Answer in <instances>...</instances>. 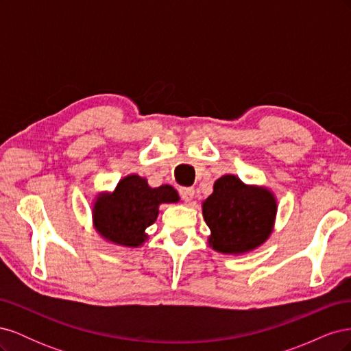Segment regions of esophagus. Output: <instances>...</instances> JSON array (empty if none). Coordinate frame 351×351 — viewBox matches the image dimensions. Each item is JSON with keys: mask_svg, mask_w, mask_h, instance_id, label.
Instances as JSON below:
<instances>
[{"mask_svg": "<svg viewBox=\"0 0 351 351\" xmlns=\"http://www.w3.org/2000/svg\"><path fill=\"white\" fill-rule=\"evenodd\" d=\"M178 195L184 202H190L195 197V189L193 187H180Z\"/></svg>", "mask_w": 351, "mask_h": 351, "instance_id": "esophagus-1", "label": "esophagus"}]
</instances>
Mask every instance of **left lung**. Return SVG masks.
Returning a JSON list of instances; mask_svg holds the SVG:
<instances>
[{"mask_svg":"<svg viewBox=\"0 0 351 351\" xmlns=\"http://www.w3.org/2000/svg\"><path fill=\"white\" fill-rule=\"evenodd\" d=\"M275 214L277 204L267 189L247 187L234 176L221 177L204 202L209 244L222 253L249 252L268 239Z\"/></svg>","mask_w":351,"mask_h":351,"instance_id":"left-lung-1","label":"left lung"}]
</instances>
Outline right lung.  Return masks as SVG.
Returning <instances> with one entry per match:
<instances>
[{
  "mask_svg": "<svg viewBox=\"0 0 351 351\" xmlns=\"http://www.w3.org/2000/svg\"><path fill=\"white\" fill-rule=\"evenodd\" d=\"M177 200L171 186L152 189L145 178L129 176L117 184L112 195L98 197L93 208L95 226L105 239L136 247L145 241V230L155 222L158 205Z\"/></svg>",
  "mask_w": 351,
  "mask_h": 351,
  "instance_id": "right-lung-1",
  "label": "right lung"
}]
</instances>
